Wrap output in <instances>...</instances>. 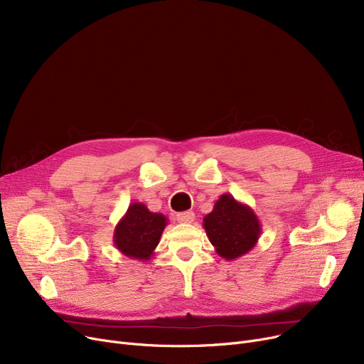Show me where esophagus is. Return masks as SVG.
<instances>
[{"mask_svg":"<svg viewBox=\"0 0 364 364\" xmlns=\"http://www.w3.org/2000/svg\"><path fill=\"white\" fill-rule=\"evenodd\" d=\"M193 220H195L193 211H184V213H178L177 214V221L178 223L188 224V223H193Z\"/></svg>","mask_w":364,"mask_h":364,"instance_id":"34e87169","label":"esophagus"}]
</instances>
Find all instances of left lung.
Here are the masks:
<instances>
[{
  "label": "left lung",
  "mask_w": 364,
  "mask_h": 364,
  "mask_svg": "<svg viewBox=\"0 0 364 364\" xmlns=\"http://www.w3.org/2000/svg\"><path fill=\"white\" fill-rule=\"evenodd\" d=\"M203 228L215 252L227 261L250 252L262 230L254 209L227 193L221 195L213 211L205 215Z\"/></svg>",
  "instance_id": "1"
}]
</instances>
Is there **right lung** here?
<instances>
[{
	"mask_svg": "<svg viewBox=\"0 0 364 364\" xmlns=\"http://www.w3.org/2000/svg\"><path fill=\"white\" fill-rule=\"evenodd\" d=\"M166 224L164 214L151 213L144 203L134 202L114 227L113 243L122 255L147 261L155 252Z\"/></svg>",
	"mask_w": 364,
	"mask_h": 364,
	"instance_id": "1",
	"label": "right lung"
}]
</instances>
